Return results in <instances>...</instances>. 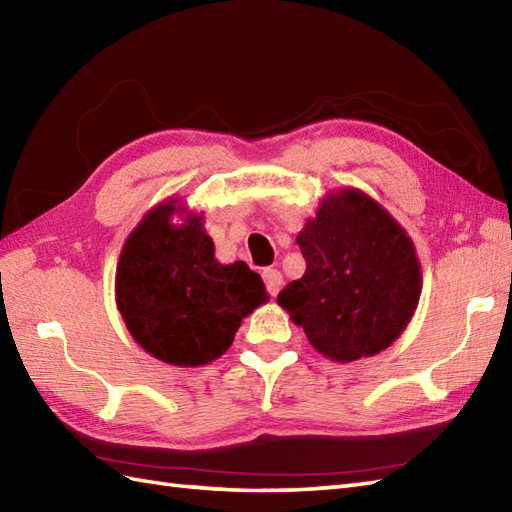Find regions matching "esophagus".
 <instances>
[{
	"instance_id": "34e87169",
	"label": "esophagus",
	"mask_w": 512,
	"mask_h": 512,
	"mask_svg": "<svg viewBox=\"0 0 512 512\" xmlns=\"http://www.w3.org/2000/svg\"><path fill=\"white\" fill-rule=\"evenodd\" d=\"M264 283L270 296H277L283 287V274L277 268H266L264 270Z\"/></svg>"
}]
</instances>
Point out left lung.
Segmentation results:
<instances>
[{"label": "left lung", "mask_w": 512, "mask_h": 512, "mask_svg": "<svg viewBox=\"0 0 512 512\" xmlns=\"http://www.w3.org/2000/svg\"><path fill=\"white\" fill-rule=\"evenodd\" d=\"M307 259L277 303L309 344L337 363L374 357L411 322L422 294L413 240L372 196L326 192L296 238Z\"/></svg>", "instance_id": "8db88e82"}]
</instances>
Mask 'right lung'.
<instances>
[{
    "instance_id": "obj_1",
    "label": "right lung",
    "mask_w": 512,
    "mask_h": 512,
    "mask_svg": "<svg viewBox=\"0 0 512 512\" xmlns=\"http://www.w3.org/2000/svg\"><path fill=\"white\" fill-rule=\"evenodd\" d=\"M114 292L136 344L179 368L225 355L242 320L268 303L259 274L244 261L220 264L203 214L179 199L151 207L129 233Z\"/></svg>"
}]
</instances>
